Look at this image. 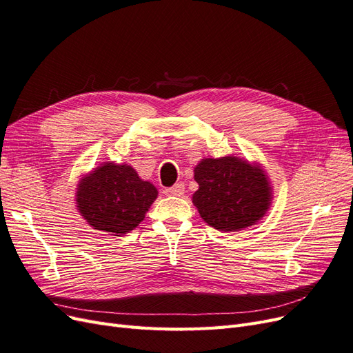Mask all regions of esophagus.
<instances>
[{"instance_id": "obj_1", "label": "esophagus", "mask_w": 353, "mask_h": 353, "mask_svg": "<svg viewBox=\"0 0 353 353\" xmlns=\"http://www.w3.org/2000/svg\"><path fill=\"white\" fill-rule=\"evenodd\" d=\"M184 190H185V187H184L183 183H176L175 185L166 188L165 190V194L166 196H183L184 194Z\"/></svg>"}]
</instances>
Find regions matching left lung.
<instances>
[{"mask_svg": "<svg viewBox=\"0 0 353 353\" xmlns=\"http://www.w3.org/2000/svg\"><path fill=\"white\" fill-rule=\"evenodd\" d=\"M193 203L208 225L239 231L258 222L270 208L271 187L261 168L237 157L203 159L194 169Z\"/></svg>", "mask_w": 353, "mask_h": 353, "instance_id": "obj_1", "label": "left lung"}]
</instances>
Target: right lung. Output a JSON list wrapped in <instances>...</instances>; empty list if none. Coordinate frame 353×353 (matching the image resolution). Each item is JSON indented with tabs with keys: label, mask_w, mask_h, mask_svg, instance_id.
Masks as SVG:
<instances>
[{
	"label": "right lung",
	"mask_w": 353,
	"mask_h": 353,
	"mask_svg": "<svg viewBox=\"0 0 353 353\" xmlns=\"http://www.w3.org/2000/svg\"><path fill=\"white\" fill-rule=\"evenodd\" d=\"M157 190L128 165L104 163L81 181L77 205L94 230L126 234L140 223Z\"/></svg>",
	"instance_id": "add662e5"
}]
</instances>
